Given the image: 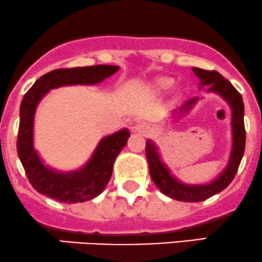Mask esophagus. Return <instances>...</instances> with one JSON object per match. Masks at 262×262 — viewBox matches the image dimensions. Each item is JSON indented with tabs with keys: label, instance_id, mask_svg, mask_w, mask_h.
<instances>
[{
	"label": "esophagus",
	"instance_id": "34e87169",
	"mask_svg": "<svg viewBox=\"0 0 262 262\" xmlns=\"http://www.w3.org/2000/svg\"><path fill=\"white\" fill-rule=\"evenodd\" d=\"M132 131L142 134L143 136H148V135H150V132H152V128H150V126L147 122H138V124L132 127Z\"/></svg>",
	"mask_w": 262,
	"mask_h": 262
}]
</instances>
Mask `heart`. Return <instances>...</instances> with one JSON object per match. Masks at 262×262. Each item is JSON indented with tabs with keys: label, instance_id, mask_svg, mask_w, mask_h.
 Here are the masks:
<instances>
[{
	"label": "heart",
	"instance_id": "b5f03b06",
	"mask_svg": "<svg viewBox=\"0 0 262 262\" xmlns=\"http://www.w3.org/2000/svg\"><path fill=\"white\" fill-rule=\"evenodd\" d=\"M174 85V81L170 78H163L158 82V87L162 89H170Z\"/></svg>",
	"mask_w": 262,
	"mask_h": 262
}]
</instances>
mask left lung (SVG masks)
Returning a JSON list of instances; mask_svg holds the SVG:
<instances>
[{"label": "left lung", "mask_w": 262, "mask_h": 262, "mask_svg": "<svg viewBox=\"0 0 262 262\" xmlns=\"http://www.w3.org/2000/svg\"><path fill=\"white\" fill-rule=\"evenodd\" d=\"M193 73L199 77L200 89L207 88V93L220 95L227 101L232 112V149L226 168L217 178L206 184H186L171 174L168 165L162 161L158 146L152 140H147L146 157L148 162L149 174L164 195L170 199L184 202H200L212 198L216 193L223 191L234 179L236 170L241 164L245 150V126H244V103L242 95L233 87L228 79L218 73L217 71H206L193 67ZM202 98L195 97L186 100L180 107L171 113V118H180L192 109Z\"/></svg>", "instance_id": "obj_1"}]
</instances>
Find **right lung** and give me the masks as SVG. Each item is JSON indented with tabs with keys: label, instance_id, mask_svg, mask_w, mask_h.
<instances>
[{
	"label": "right lung",
	"instance_id": "1",
	"mask_svg": "<svg viewBox=\"0 0 262 262\" xmlns=\"http://www.w3.org/2000/svg\"><path fill=\"white\" fill-rule=\"evenodd\" d=\"M119 66L60 69L46 73L33 84L20 103L17 152L26 174L36 191L64 204H77L97 198L112 178L114 162L127 143V128L104 136L93 155L81 168L62 171L45 164L34 147V119L39 103L51 89L66 85H95L119 71Z\"/></svg>",
	"mask_w": 262,
	"mask_h": 262
}]
</instances>
